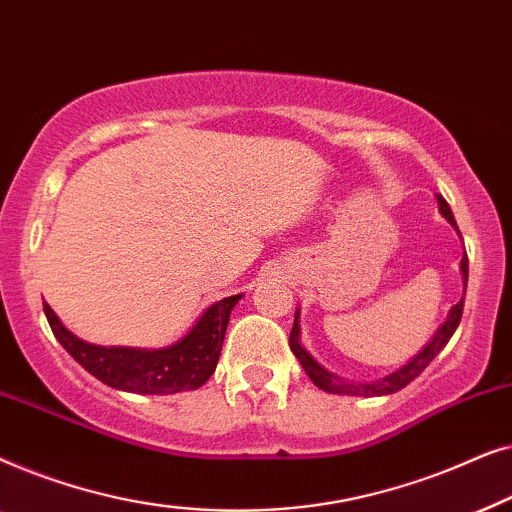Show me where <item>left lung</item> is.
Listing matches in <instances>:
<instances>
[{"label": "left lung", "instance_id": "obj_1", "mask_svg": "<svg viewBox=\"0 0 512 512\" xmlns=\"http://www.w3.org/2000/svg\"><path fill=\"white\" fill-rule=\"evenodd\" d=\"M438 205H440V212H443V216L447 221L452 223L454 228H457V221H454V214L450 205H447L443 195H438ZM461 272H464V284L468 282V256L461 258ZM461 312H464V298L459 300L457 305L452 307L450 310V317H447V321L443 326L438 328V333L433 335V340L426 345L422 352H419L415 359H412L410 363H405L403 368H398L396 373H391L384 377V380H377V382H370V384H354V382H345L340 380V377H335L333 373H328L326 368H321L317 361L312 359L310 354L305 352L303 347H300L298 342V317L296 321H293V328H291V338H289V347L291 352L296 354V359L300 361V366L305 368V373L310 380L317 384L319 389L328 391V394H347V396H387V394H394V391L408 387V384L415 380V377L422 373V370L429 366V363L436 359V354L443 349L447 342H450L452 333L457 331L459 321H461Z\"/></svg>", "mask_w": 512, "mask_h": 512}]
</instances>
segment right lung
Masks as SVG:
<instances>
[{"label": "right lung", "mask_w": 512, "mask_h": 512, "mask_svg": "<svg viewBox=\"0 0 512 512\" xmlns=\"http://www.w3.org/2000/svg\"><path fill=\"white\" fill-rule=\"evenodd\" d=\"M242 296L223 298L202 314L193 331L165 349H130L90 345L69 333L44 303L48 324L60 345L107 387L130 394H177L198 389L212 377L219 363L230 310Z\"/></svg>", "instance_id": "right-lung-1"}]
</instances>
